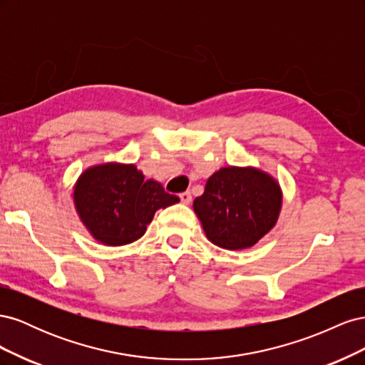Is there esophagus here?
I'll list each match as a JSON object with an SVG mask.
<instances>
[{
  "mask_svg": "<svg viewBox=\"0 0 365 365\" xmlns=\"http://www.w3.org/2000/svg\"><path fill=\"white\" fill-rule=\"evenodd\" d=\"M180 200H181V202H182V204L189 205V204L192 202V193H190V192H184V193H181V195H180Z\"/></svg>",
  "mask_w": 365,
  "mask_h": 365,
  "instance_id": "34e87169",
  "label": "esophagus"
}]
</instances>
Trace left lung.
Instances as JSON below:
<instances>
[{"label":"left lung","instance_id":"1","mask_svg":"<svg viewBox=\"0 0 365 365\" xmlns=\"http://www.w3.org/2000/svg\"><path fill=\"white\" fill-rule=\"evenodd\" d=\"M282 189L267 172L256 168H222L207 180L193 201L204 233L224 250H245L275 225L282 210Z\"/></svg>","mask_w":365,"mask_h":365}]
</instances>
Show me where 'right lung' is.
Masks as SVG:
<instances>
[{
  "label": "right lung",
  "instance_id": "1",
  "mask_svg": "<svg viewBox=\"0 0 365 365\" xmlns=\"http://www.w3.org/2000/svg\"><path fill=\"white\" fill-rule=\"evenodd\" d=\"M76 212L103 245H128L146 233L157 210L180 202L164 187L145 180L134 164L105 163L86 169L73 192Z\"/></svg>",
  "mask_w": 365,
  "mask_h": 365
}]
</instances>
